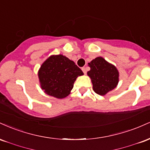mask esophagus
I'll return each mask as SVG.
<instances>
[{
    "mask_svg": "<svg viewBox=\"0 0 150 150\" xmlns=\"http://www.w3.org/2000/svg\"><path fill=\"white\" fill-rule=\"evenodd\" d=\"M82 70L83 71V73L85 74L87 73V68H86V67H83V68H82Z\"/></svg>",
    "mask_w": 150,
    "mask_h": 150,
    "instance_id": "34e87169",
    "label": "esophagus"
}]
</instances>
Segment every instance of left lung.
<instances>
[{"label": "left lung", "mask_w": 150, "mask_h": 150, "mask_svg": "<svg viewBox=\"0 0 150 150\" xmlns=\"http://www.w3.org/2000/svg\"><path fill=\"white\" fill-rule=\"evenodd\" d=\"M90 70L87 75L92 80L93 89L99 95H105L116 87L118 82V71L102 57H97L88 63Z\"/></svg>", "instance_id": "8db88e82"}]
</instances>
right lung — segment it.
Wrapping results in <instances>:
<instances>
[{
    "label": "right lung",
    "mask_w": 150,
    "mask_h": 150,
    "mask_svg": "<svg viewBox=\"0 0 150 150\" xmlns=\"http://www.w3.org/2000/svg\"><path fill=\"white\" fill-rule=\"evenodd\" d=\"M82 75V70L63 55L50 56L39 70L42 89L48 95L58 99L67 97L77 77Z\"/></svg>",
    "instance_id": "add662e5"
}]
</instances>
